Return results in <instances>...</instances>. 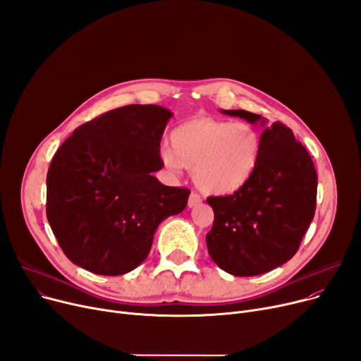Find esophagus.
Wrapping results in <instances>:
<instances>
[{
  "mask_svg": "<svg viewBox=\"0 0 361 361\" xmlns=\"http://www.w3.org/2000/svg\"><path fill=\"white\" fill-rule=\"evenodd\" d=\"M200 202H202V197H200L197 193H192L190 196H188L187 206H188V207H195V206H197Z\"/></svg>",
  "mask_w": 361,
  "mask_h": 361,
  "instance_id": "1",
  "label": "esophagus"
}]
</instances>
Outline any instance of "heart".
<instances>
[{
    "mask_svg": "<svg viewBox=\"0 0 361 361\" xmlns=\"http://www.w3.org/2000/svg\"><path fill=\"white\" fill-rule=\"evenodd\" d=\"M171 149L159 159L171 174L193 171L199 190L214 196L233 195L253 178L262 155L259 131L247 123L196 117L169 135Z\"/></svg>",
    "mask_w": 361,
    "mask_h": 361,
    "instance_id": "heart-1",
    "label": "heart"
}]
</instances>
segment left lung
Here are the masks:
<instances>
[{"label":"left lung","instance_id":"obj_1","mask_svg":"<svg viewBox=\"0 0 361 361\" xmlns=\"http://www.w3.org/2000/svg\"><path fill=\"white\" fill-rule=\"evenodd\" d=\"M222 114L260 123L262 155L253 178L230 196L207 197L215 219L207 252L221 269L255 276L288 262L298 250L316 211L317 174L306 147L282 123L244 109Z\"/></svg>","mask_w":361,"mask_h":361}]
</instances>
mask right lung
Listing matches in <instances>:
<instances>
[{
	"label": "right lung",
	"instance_id": "obj_1",
	"mask_svg": "<svg viewBox=\"0 0 361 361\" xmlns=\"http://www.w3.org/2000/svg\"><path fill=\"white\" fill-rule=\"evenodd\" d=\"M173 112L127 105L82 124L55 152L47 174V218L78 267L123 275L147 257L158 225L184 211L190 190L154 173Z\"/></svg>",
	"mask_w": 361,
	"mask_h": 361
}]
</instances>
